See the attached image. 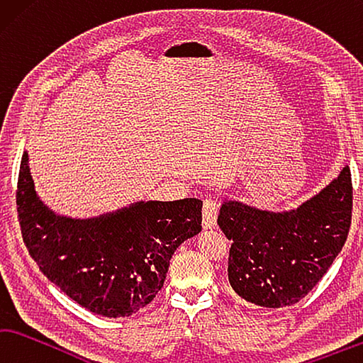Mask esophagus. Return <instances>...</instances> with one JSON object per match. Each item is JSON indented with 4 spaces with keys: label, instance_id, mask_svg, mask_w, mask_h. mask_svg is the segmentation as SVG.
I'll return each instance as SVG.
<instances>
[{
    "label": "esophagus",
    "instance_id": "34e87169",
    "mask_svg": "<svg viewBox=\"0 0 363 363\" xmlns=\"http://www.w3.org/2000/svg\"><path fill=\"white\" fill-rule=\"evenodd\" d=\"M217 213H218V204L213 198L204 199V206H202V225L206 230H211L217 223Z\"/></svg>",
    "mask_w": 363,
    "mask_h": 363
}]
</instances>
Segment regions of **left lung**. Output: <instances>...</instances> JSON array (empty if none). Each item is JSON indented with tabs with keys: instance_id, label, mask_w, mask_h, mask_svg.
<instances>
[{
	"instance_id": "left-lung-1",
	"label": "left lung",
	"mask_w": 363,
	"mask_h": 363,
	"mask_svg": "<svg viewBox=\"0 0 363 363\" xmlns=\"http://www.w3.org/2000/svg\"><path fill=\"white\" fill-rule=\"evenodd\" d=\"M352 180L346 165L336 180L289 212H268L225 201L218 226L233 240L228 279L247 303L291 306L328 271L347 239Z\"/></svg>"
}]
</instances>
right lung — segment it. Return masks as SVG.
<instances>
[{"label":"right lung","instance_id":"right-lung-1","mask_svg":"<svg viewBox=\"0 0 363 363\" xmlns=\"http://www.w3.org/2000/svg\"><path fill=\"white\" fill-rule=\"evenodd\" d=\"M23 242L50 282L79 306L105 317H127L162 289L178 245L202 230V201L135 202L97 218L55 215L35 191L28 155L17 182Z\"/></svg>","mask_w":363,"mask_h":363}]
</instances>
